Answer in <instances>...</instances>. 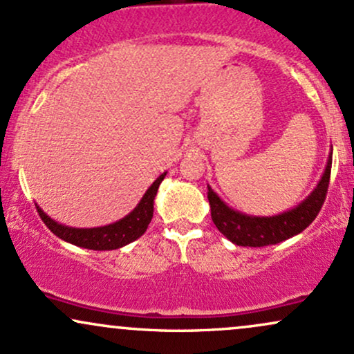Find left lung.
<instances>
[{
    "instance_id": "1",
    "label": "left lung",
    "mask_w": 354,
    "mask_h": 354,
    "mask_svg": "<svg viewBox=\"0 0 354 354\" xmlns=\"http://www.w3.org/2000/svg\"><path fill=\"white\" fill-rule=\"evenodd\" d=\"M333 161V146L328 154L326 166L321 174L318 185L313 188L301 203L295 208L273 214V216H254L246 214L226 205L218 193L208 185V201L211 208V219L216 225L219 233L225 234L233 245L261 248L276 245L284 239L296 236L311 225L313 219L318 216L324 198H326L328 185H330Z\"/></svg>"
}]
</instances>
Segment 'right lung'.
<instances>
[{"label":"right lung","mask_w":354,"mask_h":354,"mask_svg":"<svg viewBox=\"0 0 354 354\" xmlns=\"http://www.w3.org/2000/svg\"><path fill=\"white\" fill-rule=\"evenodd\" d=\"M165 176L166 173H161L160 176L153 181V185L146 189L143 198H141L140 203H138L131 213H128L124 218L104 226H96V228H73V226L61 225L56 219L48 216V214L39 208L38 203H36V209H38L44 225H46L56 236L63 239V241L95 251L118 250V248L129 245V243H133L135 239L145 234V231L148 228V225L151 223L153 218L154 198H156L158 188H160Z\"/></svg>","instance_id":"right-lung-1"}]
</instances>
